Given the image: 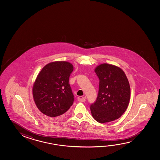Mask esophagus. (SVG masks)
Wrapping results in <instances>:
<instances>
[{
  "label": "esophagus",
  "instance_id": "1",
  "mask_svg": "<svg viewBox=\"0 0 160 160\" xmlns=\"http://www.w3.org/2000/svg\"><path fill=\"white\" fill-rule=\"evenodd\" d=\"M86 100V98L83 97H79L78 98V100L80 102H85Z\"/></svg>",
  "mask_w": 160,
  "mask_h": 160
}]
</instances>
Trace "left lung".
<instances>
[{"instance_id": "1", "label": "left lung", "mask_w": 160, "mask_h": 160, "mask_svg": "<svg viewBox=\"0 0 160 160\" xmlns=\"http://www.w3.org/2000/svg\"><path fill=\"white\" fill-rule=\"evenodd\" d=\"M99 79V89L96 102L90 107L92 117L100 123L120 118L129 102L131 89L128 80L122 68L102 63L95 68Z\"/></svg>"}]
</instances>
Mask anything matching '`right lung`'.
Segmentation results:
<instances>
[{"label":"right lung","instance_id":"1","mask_svg":"<svg viewBox=\"0 0 160 160\" xmlns=\"http://www.w3.org/2000/svg\"><path fill=\"white\" fill-rule=\"evenodd\" d=\"M73 70L72 63L58 61L47 63L39 72L32 88L37 108L52 118L62 117L73 102V95L68 84Z\"/></svg>","mask_w":160,"mask_h":160}]
</instances>
